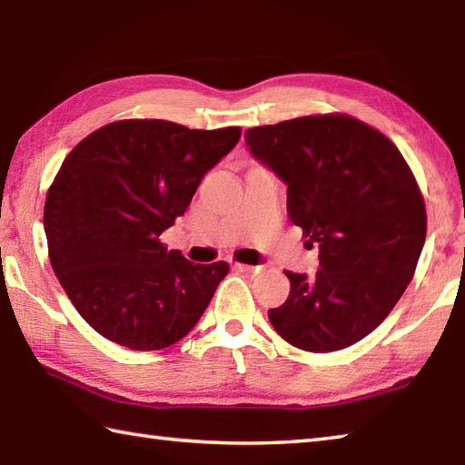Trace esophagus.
Instances as JSON below:
<instances>
[{"instance_id":"esophagus-1","label":"esophagus","mask_w":465,"mask_h":465,"mask_svg":"<svg viewBox=\"0 0 465 465\" xmlns=\"http://www.w3.org/2000/svg\"><path fill=\"white\" fill-rule=\"evenodd\" d=\"M238 268L248 272V274H260V272L263 270V266H250V263H238Z\"/></svg>"}]
</instances>
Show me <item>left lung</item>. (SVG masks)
I'll return each mask as SVG.
<instances>
[{
	"label": "left lung",
	"instance_id": "left-lung-1",
	"mask_svg": "<svg viewBox=\"0 0 465 465\" xmlns=\"http://www.w3.org/2000/svg\"><path fill=\"white\" fill-rule=\"evenodd\" d=\"M245 143L288 185L290 220L321 250L314 278L286 272L272 326L302 351L351 347L393 311L420 262L427 213L411 169L383 133L341 113L253 126Z\"/></svg>",
	"mask_w": 465,
	"mask_h": 465
}]
</instances>
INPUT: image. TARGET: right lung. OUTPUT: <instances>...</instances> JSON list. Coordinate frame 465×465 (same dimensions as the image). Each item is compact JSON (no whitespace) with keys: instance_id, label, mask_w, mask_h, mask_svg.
<instances>
[{"instance_id":"right-lung-1","label":"right lung","mask_w":465,"mask_h":465,"mask_svg":"<svg viewBox=\"0 0 465 465\" xmlns=\"http://www.w3.org/2000/svg\"><path fill=\"white\" fill-rule=\"evenodd\" d=\"M240 134V126L126 118L90 133L64 159L44 205L48 256L78 314L104 339L167 349L205 312L230 266L189 262L161 233Z\"/></svg>"}]
</instances>
